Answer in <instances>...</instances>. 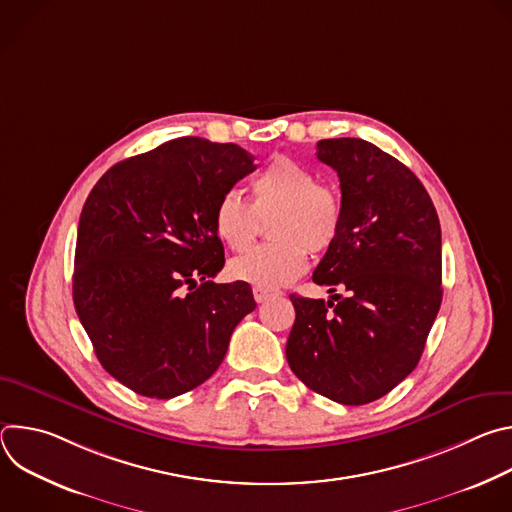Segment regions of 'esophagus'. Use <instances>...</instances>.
Masks as SVG:
<instances>
[{
	"label": "esophagus",
	"instance_id": "obj_1",
	"mask_svg": "<svg viewBox=\"0 0 512 512\" xmlns=\"http://www.w3.org/2000/svg\"><path fill=\"white\" fill-rule=\"evenodd\" d=\"M275 296H279V291L265 289V287H253V298H255V302H259V304H263V302H267V300H271V298H275Z\"/></svg>",
	"mask_w": 512,
	"mask_h": 512
}]
</instances>
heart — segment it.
Listing matches in <instances>:
<instances>
[{
	"instance_id": "b5f03b06",
	"label": "heart",
	"mask_w": 512,
	"mask_h": 512,
	"mask_svg": "<svg viewBox=\"0 0 512 512\" xmlns=\"http://www.w3.org/2000/svg\"><path fill=\"white\" fill-rule=\"evenodd\" d=\"M253 202L237 190H227L214 206V231L233 251H245L255 241L261 218L269 223L273 243L251 249L231 261L235 279L255 287L275 289L300 277L312 253L326 251L342 225L340 194L310 168L287 156L273 158L251 184Z\"/></svg>"
}]
</instances>
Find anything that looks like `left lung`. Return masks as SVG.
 Here are the masks:
<instances>
[{
    "instance_id": "obj_1",
    "label": "left lung",
    "mask_w": 512,
    "mask_h": 512,
    "mask_svg": "<svg viewBox=\"0 0 512 512\" xmlns=\"http://www.w3.org/2000/svg\"><path fill=\"white\" fill-rule=\"evenodd\" d=\"M316 154L340 178L342 225L312 279L347 298L291 294L296 322L285 356L312 391L364 405L417 367L440 312V218L417 176L377 145L320 139Z\"/></svg>"
}]
</instances>
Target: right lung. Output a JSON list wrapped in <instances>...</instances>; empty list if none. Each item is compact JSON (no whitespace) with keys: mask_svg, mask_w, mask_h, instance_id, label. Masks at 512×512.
<instances>
[{"mask_svg":"<svg viewBox=\"0 0 512 512\" xmlns=\"http://www.w3.org/2000/svg\"><path fill=\"white\" fill-rule=\"evenodd\" d=\"M253 160L235 143L178 137L115 164L83 206L72 300L103 369L137 395L202 385L257 306L249 283L212 281L225 265L216 200Z\"/></svg>","mask_w":512,"mask_h":512,"instance_id":"obj_1","label":"right lung"}]
</instances>
